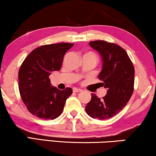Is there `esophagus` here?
I'll return each instance as SVG.
<instances>
[{
	"label": "esophagus",
	"instance_id": "esophagus-1",
	"mask_svg": "<svg viewBox=\"0 0 156 156\" xmlns=\"http://www.w3.org/2000/svg\"><path fill=\"white\" fill-rule=\"evenodd\" d=\"M73 91H74V92L78 93V92H82V89H77V88H74V89H73Z\"/></svg>",
	"mask_w": 156,
	"mask_h": 156
}]
</instances>
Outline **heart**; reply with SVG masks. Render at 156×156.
<instances>
[{"mask_svg": "<svg viewBox=\"0 0 156 156\" xmlns=\"http://www.w3.org/2000/svg\"><path fill=\"white\" fill-rule=\"evenodd\" d=\"M89 54H91V55H94V54H92V53H89Z\"/></svg>", "mask_w": 156, "mask_h": 156, "instance_id": "1", "label": "heart"}]
</instances>
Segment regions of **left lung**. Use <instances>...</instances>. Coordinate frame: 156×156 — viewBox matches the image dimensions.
I'll use <instances>...</instances> for the list:
<instances>
[{"label":"left lung","mask_w":156,"mask_h":156,"mask_svg":"<svg viewBox=\"0 0 156 156\" xmlns=\"http://www.w3.org/2000/svg\"><path fill=\"white\" fill-rule=\"evenodd\" d=\"M101 57L102 68L98 77L107 89L105 97L91 94L85 111L91 118L105 120L118 114L129 102L133 91L135 70L126 52L116 44L104 40L89 42Z\"/></svg>","instance_id":"left-lung-1"}]
</instances>
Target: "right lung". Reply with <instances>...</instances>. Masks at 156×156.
I'll use <instances>...</instances> for the list:
<instances>
[{"mask_svg": "<svg viewBox=\"0 0 156 156\" xmlns=\"http://www.w3.org/2000/svg\"><path fill=\"white\" fill-rule=\"evenodd\" d=\"M73 45L57 43L40 46L30 53L19 69L21 98L27 110L39 119L57 118L72 94L69 87L60 90L52 86L49 76L60 70L65 54Z\"/></svg>", "mask_w": 156, "mask_h": 156, "instance_id": "right-lung-1", "label": "right lung"}]
</instances>
